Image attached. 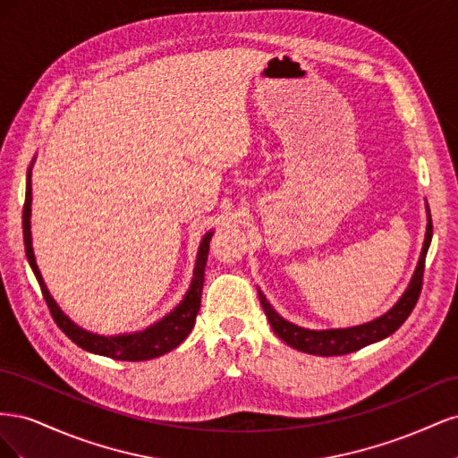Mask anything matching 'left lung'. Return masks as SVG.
Returning a JSON list of instances; mask_svg holds the SVG:
<instances>
[{
  "label": "left lung",
  "instance_id": "1",
  "mask_svg": "<svg viewBox=\"0 0 458 458\" xmlns=\"http://www.w3.org/2000/svg\"><path fill=\"white\" fill-rule=\"evenodd\" d=\"M428 208V206H426ZM428 225H426V237L422 244V252L417 263V269H414L412 279L403 293V296L399 298L395 306L380 315L378 318H374L370 323L365 325H357L350 328H328V330H310V328H301L298 325H293L286 318H283L279 313H276L267 298L261 294V290H258L261 308L266 311L271 328L275 330V335L279 336L283 342H286L290 348L300 350L303 353L310 355H323V357H332V355H345L365 348L369 344L380 342L387 338L390 335L407 321V317L414 310L420 296L422 290V275H424V261L429 242H432V217H429V208H428Z\"/></svg>",
  "mask_w": 458,
  "mask_h": 458
}]
</instances>
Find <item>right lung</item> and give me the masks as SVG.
<instances>
[{"instance_id": "right-lung-1", "label": "right lung", "mask_w": 458, "mask_h": 458, "mask_svg": "<svg viewBox=\"0 0 458 458\" xmlns=\"http://www.w3.org/2000/svg\"><path fill=\"white\" fill-rule=\"evenodd\" d=\"M32 168L29 170V177H26V199H24V210H22V231H24V250L26 258H29L30 267L36 275L39 283L41 294L46 298L47 308L51 311V317L55 323L64 332V335L71 338L81 350L89 353L105 355L110 359H116V361H147V359H155L164 353L172 352L182 344L189 332L195 327L197 313L200 310V296H202V284H204V267L208 259V250H210V239L212 231L204 234L200 242L199 254H197V266L195 275H192L191 286L183 301L179 303L174 311H170L160 321L155 325L147 327L145 330L131 332V335H118V336H101L93 335V332L78 327L72 318H68L61 308L57 306L49 294V290L41 279V273L36 266V258L32 250V233H30V214H32Z\"/></svg>"}]
</instances>
